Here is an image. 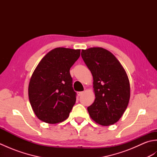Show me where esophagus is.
<instances>
[{
    "mask_svg": "<svg viewBox=\"0 0 157 157\" xmlns=\"http://www.w3.org/2000/svg\"><path fill=\"white\" fill-rule=\"evenodd\" d=\"M83 94H84V92H78V95L79 96H82Z\"/></svg>",
    "mask_w": 157,
    "mask_h": 157,
    "instance_id": "1",
    "label": "esophagus"
}]
</instances>
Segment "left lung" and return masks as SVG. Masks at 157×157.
Listing matches in <instances>:
<instances>
[{"instance_id": "obj_1", "label": "left lung", "mask_w": 157, "mask_h": 157, "mask_svg": "<svg viewBox=\"0 0 157 157\" xmlns=\"http://www.w3.org/2000/svg\"><path fill=\"white\" fill-rule=\"evenodd\" d=\"M81 55L94 81L95 100L88 107L89 115L101 125L114 124L121 117L129 101L128 75L117 59L105 48L82 50Z\"/></svg>"}]
</instances>
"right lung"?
Here are the masks:
<instances>
[{
	"instance_id": "obj_1",
	"label": "right lung",
	"mask_w": 157,
	"mask_h": 157,
	"mask_svg": "<svg viewBox=\"0 0 157 157\" xmlns=\"http://www.w3.org/2000/svg\"><path fill=\"white\" fill-rule=\"evenodd\" d=\"M79 56V49L56 48L36 67L29 83L28 96L40 120L55 124L68 118L76 101L69 70Z\"/></svg>"
}]
</instances>
